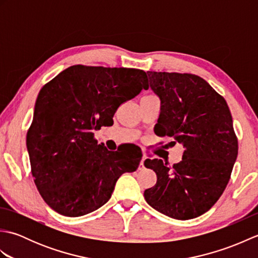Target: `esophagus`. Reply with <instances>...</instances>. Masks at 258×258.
Masks as SVG:
<instances>
[{"label": "esophagus", "instance_id": "obj_1", "mask_svg": "<svg viewBox=\"0 0 258 258\" xmlns=\"http://www.w3.org/2000/svg\"><path fill=\"white\" fill-rule=\"evenodd\" d=\"M145 156H143L142 157V160H141V162H140V166H139V169H143L144 168V162H145Z\"/></svg>", "mask_w": 258, "mask_h": 258}]
</instances>
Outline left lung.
<instances>
[{"instance_id":"left-lung-1","label":"left lung","mask_w":258,"mask_h":258,"mask_svg":"<svg viewBox=\"0 0 258 258\" xmlns=\"http://www.w3.org/2000/svg\"><path fill=\"white\" fill-rule=\"evenodd\" d=\"M161 100L154 132L183 144V158L173 166L154 158L144 162L156 184L144 191L154 210L175 220L206 213L231 178L238 142L226 101L205 80L188 73L147 72Z\"/></svg>"}]
</instances>
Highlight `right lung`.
I'll use <instances>...</instances> for the list:
<instances>
[{
  "label": "right lung",
  "mask_w": 258,
  "mask_h": 258,
  "mask_svg": "<svg viewBox=\"0 0 258 258\" xmlns=\"http://www.w3.org/2000/svg\"><path fill=\"white\" fill-rule=\"evenodd\" d=\"M149 89L143 70L73 65L42 87L26 134L31 172L42 199L69 217L96 211L118 177L139 167L97 144L94 131L111 126L120 104Z\"/></svg>",
  "instance_id": "obj_1"
}]
</instances>
